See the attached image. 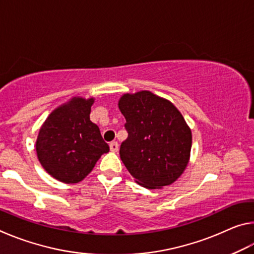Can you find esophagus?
I'll return each mask as SVG.
<instances>
[{"instance_id": "esophagus-1", "label": "esophagus", "mask_w": 254, "mask_h": 254, "mask_svg": "<svg viewBox=\"0 0 254 254\" xmlns=\"http://www.w3.org/2000/svg\"><path fill=\"white\" fill-rule=\"evenodd\" d=\"M110 149H111L112 152H118L119 143L117 142V141H112V142L110 143Z\"/></svg>"}]
</instances>
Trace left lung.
Wrapping results in <instances>:
<instances>
[{
	"instance_id": "left-lung-1",
	"label": "left lung",
	"mask_w": 254,
	"mask_h": 254,
	"mask_svg": "<svg viewBox=\"0 0 254 254\" xmlns=\"http://www.w3.org/2000/svg\"><path fill=\"white\" fill-rule=\"evenodd\" d=\"M119 109L127 139L120 157L135 182L148 189L176 182L188 165L191 131L170 101L149 91L124 94Z\"/></svg>"
}]
</instances>
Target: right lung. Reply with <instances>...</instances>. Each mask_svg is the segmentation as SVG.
Listing matches in <instances>:
<instances>
[{
    "mask_svg": "<svg viewBox=\"0 0 254 254\" xmlns=\"http://www.w3.org/2000/svg\"><path fill=\"white\" fill-rule=\"evenodd\" d=\"M94 98L72 97L51 112L40 127L36 150L41 166L59 182L76 184L110 147L89 120Z\"/></svg>",
    "mask_w": 254,
    "mask_h": 254,
    "instance_id": "obj_1",
    "label": "right lung"
}]
</instances>
